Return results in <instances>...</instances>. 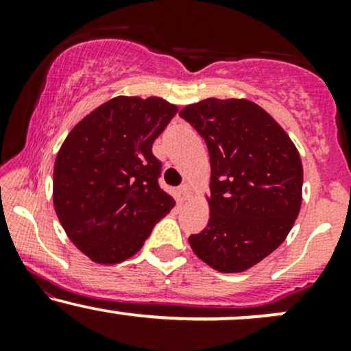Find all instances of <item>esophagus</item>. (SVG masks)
I'll list each match as a JSON object with an SVG mask.
<instances>
[{"label":"esophagus","mask_w":351,"mask_h":351,"mask_svg":"<svg viewBox=\"0 0 351 351\" xmlns=\"http://www.w3.org/2000/svg\"><path fill=\"white\" fill-rule=\"evenodd\" d=\"M178 193H180V198L183 201L189 199V196H191V184H189V183L181 184V186L178 188Z\"/></svg>","instance_id":"1"}]
</instances>
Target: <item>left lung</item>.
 Segmentation results:
<instances>
[{"label": "left lung", "instance_id": "1", "mask_svg": "<svg viewBox=\"0 0 351 351\" xmlns=\"http://www.w3.org/2000/svg\"><path fill=\"white\" fill-rule=\"evenodd\" d=\"M180 117L203 136L211 163L208 226L189 236V245L216 271H247L284 243L299 216V152L251 100L204 99Z\"/></svg>", "mask_w": 351, "mask_h": 351}]
</instances>
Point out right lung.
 <instances>
[{"mask_svg":"<svg viewBox=\"0 0 351 351\" xmlns=\"http://www.w3.org/2000/svg\"><path fill=\"white\" fill-rule=\"evenodd\" d=\"M178 107L160 97H119L92 110L56 156L52 201L64 231L90 261L119 264L142 249L175 206L158 184L155 138Z\"/></svg>","mask_w":351,"mask_h":351,"instance_id":"right-lung-1","label":"right lung"}]
</instances>
